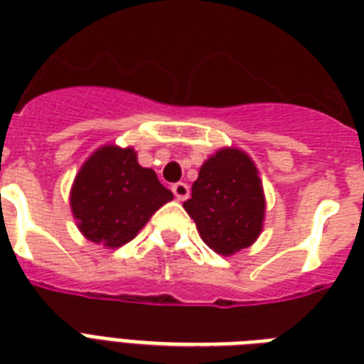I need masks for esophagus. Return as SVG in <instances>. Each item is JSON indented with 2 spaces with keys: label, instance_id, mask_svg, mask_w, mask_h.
Wrapping results in <instances>:
<instances>
[{
  "label": "esophagus",
  "instance_id": "34e87169",
  "mask_svg": "<svg viewBox=\"0 0 364 364\" xmlns=\"http://www.w3.org/2000/svg\"><path fill=\"white\" fill-rule=\"evenodd\" d=\"M173 193L178 201H186L190 197V188L186 182H176V184H173Z\"/></svg>",
  "mask_w": 364,
  "mask_h": 364
}]
</instances>
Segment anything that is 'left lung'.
Returning a JSON list of instances; mask_svg holds the SVG:
<instances>
[{
  "label": "left lung",
  "mask_w": 364,
  "mask_h": 364,
  "mask_svg": "<svg viewBox=\"0 0 364 364\" xmlns=\"http://www.w3.org/2000/svg\"><path fill=\"white\" fill-rule=\"evenodd\" d=\"M186 213L205 243L232 256L255 243L264 226L266 197L258 168L245 151L222 148L199 168Z\"/></svg>",
  "instance_id": "left-lung-1"
}]
</instances>
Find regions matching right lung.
Segmentation results:
<instances>
[{"label": "right lung", "mask_w": 364, "mask_h": 364, "mask_svg": "<svg viewBox=\"0 0 364 364\" xmlns=\"http://www.w3.org/2000/svg\"><path fill=\"white\" fill-rule=\"evenodd\" d=\"M173 199L151 168L138 165L136 151L102 146L75 176L70 207L80 232L92 243L117 249L136 237L157 208Z\"/></svg>", "instance_id": "add662e5"}]
</instances>
